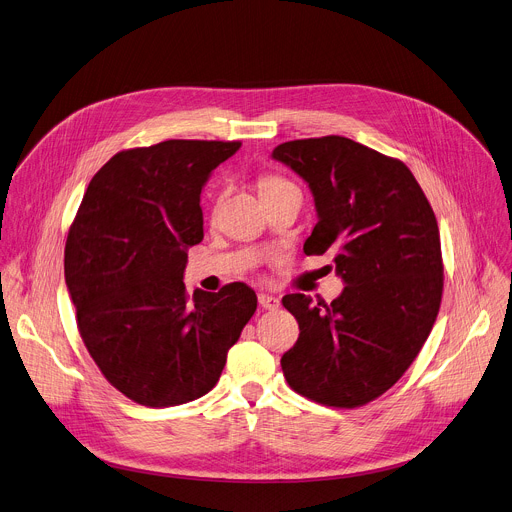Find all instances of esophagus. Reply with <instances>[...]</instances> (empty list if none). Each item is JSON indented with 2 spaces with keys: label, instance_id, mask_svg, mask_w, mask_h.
<instances>
[{
  "label": "esophagus",
  "instance_id": "obj_1",
  "mask_svg": "<svg viewBox=\"0 0 512 512\" xmlns=\"http://www.w3.org/2000/svg\"><path fill=\"white\" fill-rule=\"evenodd\" d=\"M257 300H259V306L265 308V310H275L277 306H280V300H277V298L271 296V294H265V292H261V294L257 296Z\"/></svg>",
  "mask_w": 512,
  "mask_h": 512
}]
</instances>
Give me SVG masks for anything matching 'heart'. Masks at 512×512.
Masks as SVG:
<instances>
[{
	"label": "heart",
	"mask_w": 512,
	"mask_h": 512,
	"mask_svg": "<svg viewBox=\"0 0 512 512\" xmlns=\"http://www.w3.org/2000/svg\"><path fill=\"white\" fill-rule=\"evenodd\" d=\"M282 185H288V181L286 179H282V177H263L261 179V183H259V188H261V194L263 192H267V190H275V188H282Z\"/></svg>",
	"instance_id": "b5f03b06"
}]
</instances>
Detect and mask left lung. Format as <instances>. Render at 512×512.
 <instances>
[{
  "label": "left lung",
  "instance_id": "obj_1",
  "mask_svg": "<svg viewBox=\"0 0 512 512\" xmlns=\"http://www.w3.org/2000/svg\"><path fill=\"white\" fill-rule=\"evenodd\" d=\"M271 157L312 192L306 255L331 253L345 288L331 304L288 294L300 337L284 353L288 384L339 408L390 390L425 345L443 292L435 212L410 169L345 136L290 141Z\"/></svg>",
  "mask_w": 512,
  "mask_h": 512
}]
</instances>
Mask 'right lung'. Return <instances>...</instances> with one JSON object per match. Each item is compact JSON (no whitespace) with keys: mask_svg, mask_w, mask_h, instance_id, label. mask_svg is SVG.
<instances>
[{"mask_svg":"<svg viewBox=\"0 0 512 512\" xmlns=\"http://www.w3.org/2000/svg\"><path fill=\"white\" fill-rule=\"evenodd\" d=\"M241 149L165 141L114 155L91 177L65 245L81 339L106 380L163 408L208 394L257 310L241 282L185 292L188 249L204 239L200 194Z\"/></svg>","mask_w":512,"mask_h":512,"instance_id":"add662e5","label":"right lung"}]
</instances>
